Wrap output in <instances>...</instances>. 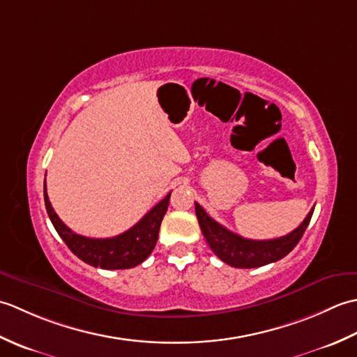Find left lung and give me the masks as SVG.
<instances>
[{"mask_svg": "<svg viewBox=\"0 0 357 357\" xmlns=\"http://www.w3.org/2000/svg\"><path fill=\"white\" fill-rule=\"evenodd\" d=\"M195 210L202 234L210 248L213 250V253L219 259L236 268H256L282 259L298 245L314 211V208L310 210V213L298 229L282 238L253 241L242 238L239 234L227 230L221 224H218L213 218L207 215V211L198 202H195Z\"/></svg>", "mask_w": 357, "mask_h": 357, "instance_id": "left-lung-1", "label": "left lung"}]
</instances>
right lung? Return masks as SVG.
Instances as JSON below:
<instances>
[{
	"mask_svg": "<svg viewBox=\"0 0 357 357\" xmlns=\"http://www.w3.org/2000/svg\"><path fill=\"white\" fill-rule=\"evenodd\" d=\"M170 195L172 192L161 202H158L130 230L113 238L95 239L77 234L59 219L49 201L47 188H45L44 184L45 210H47L53 227H55L59 236L66 242V245L81 261L92 265V267H100L104 270L133 268L147 259L156 245L159 227H161L162 218L167 208H169Z\"/></svg>",
	"mask_w": 357,
	"mask_h": 357,
	"instance_id": "1",
	"label": "right lung"
}]
</instances>
